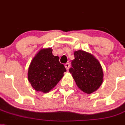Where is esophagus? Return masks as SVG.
Masks as SVG:
<instances>
[{
	"label": "esophagus",
	"mask_w": 125,
	"mask_h": 125,
	"mask_svg": "<svg viewBox=\"0 0 125 125\" xmlns=\"http://www.w3.org/2000/svg\"><path fill=\"white\" fill-rule=\"evenodd\" d=\"M65 67L66 69H67V71H69V67H70V63H65Z\"/></svg>",
	"instance_id": "obj_1"
}]
</instances>
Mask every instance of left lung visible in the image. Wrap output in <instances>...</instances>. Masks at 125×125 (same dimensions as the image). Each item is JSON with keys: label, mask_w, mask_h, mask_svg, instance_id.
<instances>
[{"label": "left lung", "mask_w": 125, "mask_h": 125, "mask_svg": "<svg viewBox=\"0 0 125 125\" xmlns=\"http://www.w3.org/2000/svg\"><path fill=\"white\" fill-rule=\"evenodd\" d=\"M69 72L81 91L88 94L93 93L103 82V71L101 65L92 54L79 50L74 53Z\"/></svg>", "instance_id": "obj_1"}]
</instances>
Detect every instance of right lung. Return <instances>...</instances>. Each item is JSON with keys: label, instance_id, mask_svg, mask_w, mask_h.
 I'll list each match as a JSON object with an SVG mask.
<instances>
[{"label": "right lung", "instance_id": "add662e5", "mask_svg": "<svg viewBox=\"0 0 125 125\" xmlns=\"http://www.w3.org/2000/svg\"><path fill=\"white\" fill-rule=\"evenodd\" d=\"M67 70L54 56L51 48L42 49L33 58L28 72V79L37 92L48 93L63 76Z\"/></svg>", "mask_w": 125, "mask_h": 125}]
</instances>
